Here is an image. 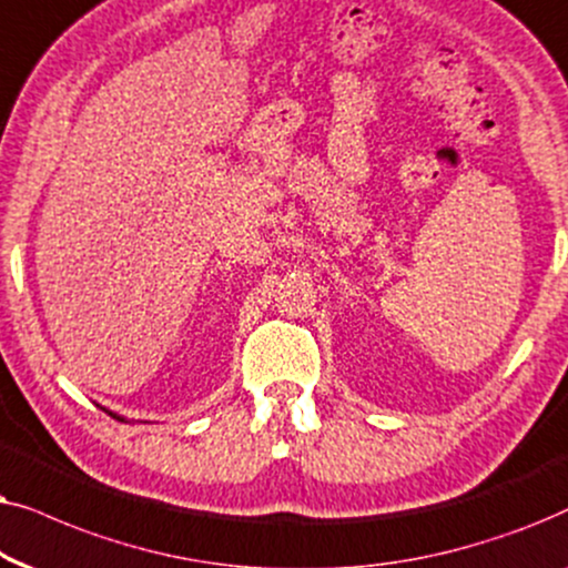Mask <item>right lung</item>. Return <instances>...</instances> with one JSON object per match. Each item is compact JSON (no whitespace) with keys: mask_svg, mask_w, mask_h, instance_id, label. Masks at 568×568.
I'll return each instance as SVG.
<instances>
[{"mask_svg":"<svg viewBox=\"0 0 568 568\" xmlns=\"http://www.w3.org/2000/svg\"><path fill=\"white\" fill-rule=\"evenodd\" d=\"M111 415H113V413H111ZM113 418H116V415H113ZM119 420H121V418H119Z\"/></svg>","mask_w":568,"mask_h":568,"instance_id":"add662e5","label":"right lung"}]
</instances>
